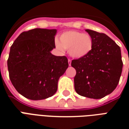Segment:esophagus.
Wrapping results in <instances>:
<instances>
[{"instance_id": "esophagus-1", "label": "esophagus", "mask_w": 129, "mask_h": 129, "mask_svg": "<svg viewBox=\"0 0 129 129\" xmlns=\"http://www.w3.org/2000/svg\"><path fill=\"white\" fill-rule=\"evenodd\" d=\"M68 62H69V65L71 66V59L68 60Z\"/></svg>"}]
</instances>
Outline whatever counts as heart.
Masks as SVG:
<instances>
[{
	"mask_svg": "<svg viewBox=\"0 0 129 129\" xmlns=\"http://www.w3.org/2000/svg\"><path fill=\"white\" fill-rule=\"evenodd\" d=\"M60 43L56 41V48L60 50H69L71 56L82 58L88 55L93 47V41L90 35L81 32L67 31L60 37Z\"/></svg>",
	"mask_w": 129,
	"mask_h": 129,
	"instance_id": "obj_1",
	"label": "heart"
}]
</instances>
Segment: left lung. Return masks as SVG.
<instances>
[{
    "mask_svg": "<svg viewBox=\"0 0 129 129\" xmlns=\"http://www.w3.org/2000/svg\"><path fill=\"white\" fill-rule=\"evenodd\" d=\"M86 31L93 41L91 52L84 57L72 60L76 70L75 89L85 97L99 99L111 94L118 85L122 63L119 46L104 33Z\"/></svg>",
    "mask_w": 129,
    "mask_h": 129,
    "instance_id": "obj_1",
    "label": "left lung"
}]
</instances>
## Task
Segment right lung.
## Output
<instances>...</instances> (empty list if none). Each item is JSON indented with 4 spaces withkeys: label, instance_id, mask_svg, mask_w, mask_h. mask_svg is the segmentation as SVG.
<instances>
[{
    "label": "right lung",
    "instance_id": "add662e5",
    "mask_svg": "<svg viewBox=\"0 0 129 129\" xmlns=\"http://www.w3.org/2000/svg\"><path fill=\"white\" fill-rule=\"evenodd\" d=\"M56 29L35 28L23 32L12 45L7 60L9 77L20 94L30 100L52 96L58 81L69 67L65 56L50 51L55 48Z\"/></svg>",
    "mask_w": 129,
    "mask_h": 129
}]
</instances>
